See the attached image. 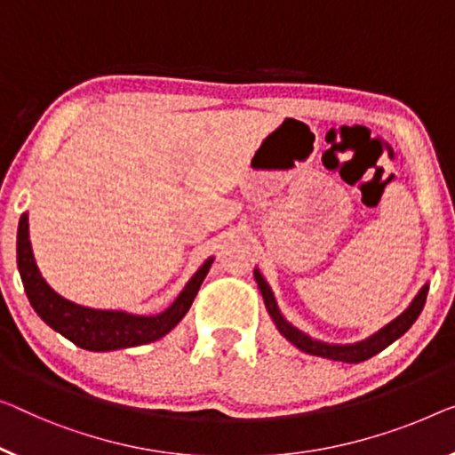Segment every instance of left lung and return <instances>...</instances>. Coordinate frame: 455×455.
<instances>
[{
	"label": "left lung",
	"instance_id": "left-lung-1",
	"mask_svg": "<svg viewBox=\"0 0 455 455\" xmlns=\"http://www.w3.org/2000/svg\"><path fill=\"white\" fill-rule=\"evenodd\" d=\"M253 274H255L257 286H259L261 294H263V300H266V307L269 310V315L275 321L277 331H280V333L286 337L290 343L296 345V347L304 351V354L327 357V359H333V362H345V363L365 362V359L374 357L376 354H379V351L388 347L390 343H395L398 337L404 335L406 331L411 329V324L417 321V316L421 315V310L425 307V300H427V292H429V286H423L421 292L417 294L415 300L411 302V307L406 308L401 316L395 318V321H392L390 324H386L384 329H379L376 335L365 339V341L355 343V345H329V343L315 341V339L304 335L302 331L294 329L292 324H290L286 318L280 315V310H277L275 298H274V294H271L267 282L263 280V275L257 269L253 271Z\"/></svg>",
	"mask_w": 455,
	"mask_h": 455
}]
</instances>
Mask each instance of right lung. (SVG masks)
I'll use <instances>...</instances> for the list:
<instances>
[{
    "instance_id": "1",
    "label": "right lung",
    "mask_w": 455,
    "mask_h": 455,
    "mask_svg": "<svg viewBox=\"0 0 455 455\" xmlns=\"http://www.w3.org/2000/svg\"><path fill=\"white\" fill-rule=\"evenodd\" d=\"M210 263L212 259H208L196 271L184 292L165 313L155 316H134L118 313V310H93L65 300L43 280L36 263H34L28 239V216L22 214L18 227V269L32 308L51 329L59 331L77 347L90 351L134 347V345L157 341L163 335H167L192 307L194 298L208 274Z\"/></svg>"
}]
</instances>
